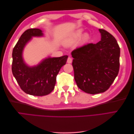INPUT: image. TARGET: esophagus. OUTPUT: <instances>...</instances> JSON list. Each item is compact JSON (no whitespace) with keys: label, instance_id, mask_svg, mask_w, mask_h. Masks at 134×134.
<instances>
[{"label":"esophagus","instance_id":"obj_1","mask_svg":"<svg viewBox=\"0 0 134 134\" xmlns=\"http://www.w3.org/2000/svg\"><path fill=\"white\" fill-rule=\"evenodd\" d=\"M67 63H69V64L71 63H72V59L71 58H70V57H69L68 58V60H67Z\"/></svg>","mask_w":134,"mask_h":134}]
</instances>
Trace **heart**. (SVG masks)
Here are the masks:
<instances>
[{"label": "heart", "instance_id": "1", "mask_svg": "<svg viewBox=\"0 0 134 134\" xmlns=\"http://www.w3.org/2000/svg\"><path fill=\"white\" fill-rule=\"evenodd\" d=\"M82 35H83V30H78V31L76 32L75 34L74 35L73 40H75V39H77V38L80 37L81 36H82ZM88 38V35H87V34L85 35L84 36V40H87Z\"/></svg>", "mask_w": 134, "mask_h": 134}]
</instances>
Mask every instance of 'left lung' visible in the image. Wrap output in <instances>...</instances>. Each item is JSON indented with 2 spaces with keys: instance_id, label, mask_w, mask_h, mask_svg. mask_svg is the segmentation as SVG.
<instances>
[{
  "instance_id": "obj_1",
  "label": "left lung",
  "mask_w": 134,
  "mask_h": 134,
  "mask_svg": "<svg viewBox=\"0 0 134 134\" xmlns=\"http://www.w3.org/2000/svg\"><path fill=\"white\" fill-rule=\"evenodd\" d=\"M101 40L76 48L71 52L74 79L79 89L89 94L106 91L120 69V48L115 38L99 29Z\"/></svg>"
}]
</instances>
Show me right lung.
<instances>
[{
    "label": "right lung",
    "mask_w": 134,
    "mask_h": 134,
    "mask_svg": "<svg viewBox=\"0 0 134 134\" xmlns=\"http://www.w3.org/2000/svg\"><path fill=\"white\" fill-rule=\"evenodd\" d=\"M42 36V31L38 28L27 30L21 35L12 52V70L13 76L23 92L36 96H46L54 90L56 76L68 58V55L48 58L37 66H27L22 58L24 47L32 36Z\"/></svg>",
    "instance_id": "right-lung-1"
}]
</instances>
